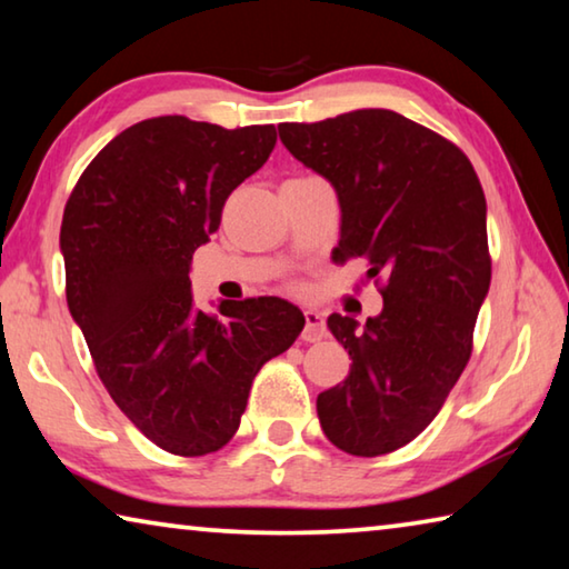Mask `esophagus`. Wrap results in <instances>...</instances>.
Segmentation results:
<instances>
[{"instance_id": "34e87169", "label": "esophagus", "mask_w": 569, "mask_h": 569, "mask_svg": "<svg viewBox=\"0 0 569 569\" xmlns=\"http://www.w3.org/2000/svg\"><path fill=\"white\" fill-rule=\"evenodd\" d=\"M303 319H306V326H303L301 339L308 341V343L321 341L323 336H326V321H323V316H321L319 311H313V308H308V311H303Z\"/></svg>"}]
</instances>
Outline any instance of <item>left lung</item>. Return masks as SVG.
I'll list each match as a JSON object with an SVG mask.
<instances>
[{"mask_svg":"<svg viewBox=\"0 0 569 569\" xmlns=\"http://www.w3.org/2000/svg\"><path fill=\"white\" fill-rule=\"evenodd\" d=\"M278 134L339 196L333 261L366 258V276L387 278L381 313L363 329L329 316L351 371L316 411L346 455H389L429 427L471 356L492 281L485 190L455 142L391 110L283 122Z\"/></svg>","mask_w":569,"mask_h":569,"instance_id":"1","label":"left lung"}]
</instances>
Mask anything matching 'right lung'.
I'll use <instances>...</instances> for the list:
<instances>
[{
    "label": "right lung",
    "mask_w": 569,
    "mask_h": 569,
    "mask_svg": "<svg viewBox=\"0 0 569 569\" xmlns=\"http://www.w3.org/2000/svg\"><path fill=\"white\" fill-rule=\"evenodd\" d=\"M273 146V124L142 120L94 156L64 206L72 319L112 401L170 455L226 447L256 373L303 331V313L283 298L220 301L218 319L190 296L192 253Z\"/></svg>",
    "instance_id": "obj_1"
}]
</instances>
